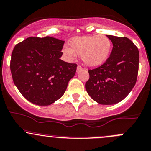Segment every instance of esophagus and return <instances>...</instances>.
Here are the masks:
<instances>
[{"label": "esophagus", "mask_w": 151, "mask_h": 151, "mask_svg": "<svg viewBox=\"0 0 151 151\" xmlns=\"http://www.w3.org/2000/svg\"><path fill=\"white\" fill-rule=\"evenodd\" d=\"M83 70V68H81V67L80 66V65H78V66L77 67V70H76V71H77V73H79L81 72V71Z\"/></svg>", "instance_id": "1"}]
</instances>
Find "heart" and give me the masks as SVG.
Wrapping results in <instances>:
<instances>
[{
    "label": "heart",
    "mask_w": 151,
    "mask_h": 151,
    "mask_svg": "<svg viewBox=\"0 0 151 151\" xmlns=\"http://www.w3.org/2000/svg\"><path fill=\"white\" fill-rule=\"evenodd\" d=\"M70 47H64L63 52L67 57L73 59L80 56L83 64L96 68L107 61L112 49V43L103 35L76 37L69 43Z\"/></svg>",
    "instance_id": "obj_1"
}]
</instances>
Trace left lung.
Returning <instances> with one entry per match:
<instances>
[{
	"instance_id": "8db88e82",
	"label": "left lung",
	"mask_w": 151,
	"mask_h": 151,
	"mask_svg": "<svg viewBox=\"0 0 151 151\" xmlns=\"http://www.w3.org/2000/svg\"><path fill=\"white\" fill-rule=\"evenodd\" d=\"M113 43L109 58L103 65L88 70L85 87L88 95L101 105H114L130 93L137 81L139 54L126 37L106 35Z\"/></svg>"
}]
</instances>
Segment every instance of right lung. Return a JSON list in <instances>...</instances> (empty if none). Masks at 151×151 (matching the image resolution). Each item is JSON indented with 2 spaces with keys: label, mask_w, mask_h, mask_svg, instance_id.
Returning <instances> with one entry per match:
<instances>
[{
  "label": "right lung",
  "mask_w": 151,
  "mask_h": 151,
  "mask_svg": "<svg viewBox=\"0 0 151 151\" xmlns=\"http://www.w3.org/2000/svg\"><path fill=\"white\" fill-rule=\"evenodd\" d=\"M65 41L53 37H29L15 46L10 69L15 86L32 103L46 106L65 94L75 76L76 64L60 60Z\"/></svg>",
  "instance_id": "add662e5"
}]
</instances>
